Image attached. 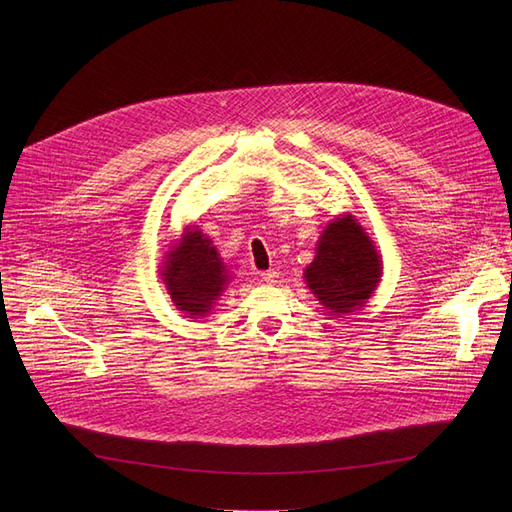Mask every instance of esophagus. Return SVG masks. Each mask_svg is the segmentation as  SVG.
<instances>
[{"mask_svg":"<svg viewBox=\"0 0 512 512\" xmlns=\"http://www.w3.org/2000/svg\"><path fill=\"white\" fill-rule=\"evenodd\" d=\"M263 276V280L267 282V284H276L278 280H280V272L278 270H270V272H265V274H261Z\"/></svg>","mask_w":512,"mask_h":512,"instance_id":"1","label":"esophagus"}]
</instances>
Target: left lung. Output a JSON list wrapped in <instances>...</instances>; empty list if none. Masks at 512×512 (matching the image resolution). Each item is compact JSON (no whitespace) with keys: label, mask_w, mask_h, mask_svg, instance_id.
Returning <instances> with one entry per match:
<instances>
[{"label":"left lung","mask_w":512,"mask_h":512,"mask_svg":"<svg viewBox=\"0 0 512 512\" xmlns=\"http://www.w3.org/2000/svg\"><path fill=\"white\" fill-rule=\"evenodd\" d=\"M384 274L382 255L351 213L334 218L321 232L315 257L305 267L307 288L332 315L363 309Z\"/></svg>","instance_id":"1"}]
</instances>
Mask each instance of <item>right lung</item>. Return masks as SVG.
Returning <instances> with one entry per match:
<instances>
[{
	"instance_id": "1",
	"label": "right lung",
	"mask_w": 512,
	"mask_h": 512,
	"mask_svg": "<svg viewBox=\"0 0 512 512\" xmlns=\"http://www.w3.org/2000/svg\"><path fill=\"white\" fill-rule=\"evenodd\" d=\"M172 303L191 319L207 317L232 282L213 240L199 226H186L166 251L159 270Z\"/></svg>"
}]
</instances>
